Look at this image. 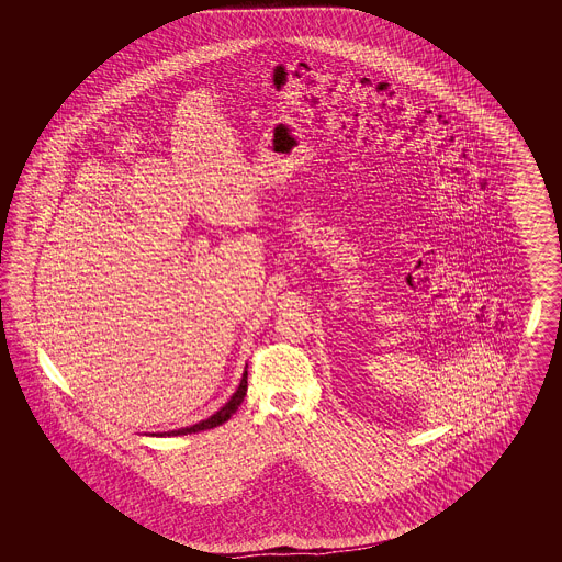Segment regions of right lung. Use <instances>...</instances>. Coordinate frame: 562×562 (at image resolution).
<instances>
[{
	"label": "right lung",
	"instance_id": "right-lung-1",
	"mask_svg": "<svg viewBox=\"0 0 562 562\" xmlns=\"http://www.w3.org/2000/svg\"><path fill=\"white\" fill-rule=\"evenodd\" d=\"M246 379H248V373L244 371V373H241L240 385H238V390L234 392V396L225 402L209 419H204V422H200V424H193V426H188V428L172 429V431H158V434H151V436H183V434H195V431L213 429L216 428V426H221V424H225V422L238 411V406H240L244 396H246V387H248V381H246Z\"/></svg>",
	"mask_w": 562,
	"mask_h": 562
}]
</instances>
